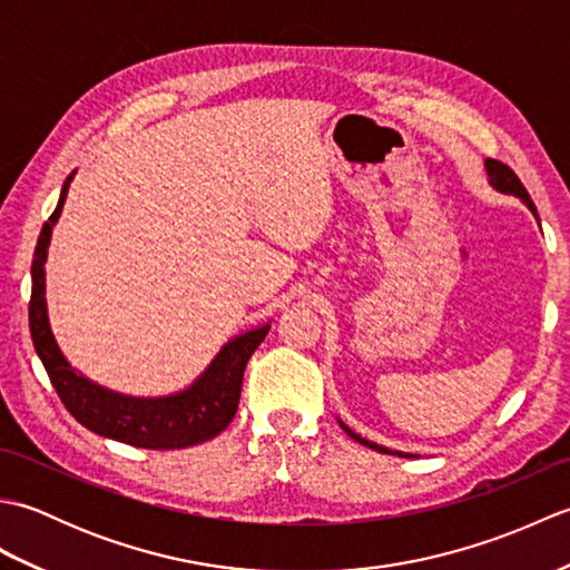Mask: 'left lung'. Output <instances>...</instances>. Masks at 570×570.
Instances as JSON below:
<instances>
[{
    "instance_id": "1",
    "label": "left lung",
    "mask_w": 570,
    "mask_h": 570,
    "mask_svg": "<svg viewBox=\"0 0 570 570\" xmlns=\"http://www.w3.org/2000/svg\"><path fill=\"white\" fill-rule=\"evenodd\" d=\"M485 168H488V174H490V184L498 188V190H502V193H512V196H517V198H522L527 205H529V210L537 215V208H534V203H531V198H529V193H527V188L522 186V180H519V176L512 171L510 166L507 164H502V161H498V159H488L485 161ZM341 426L345 429V433L350 435V439H355L357 443H362V445H367V448H372V451H380V453H392V451H386V448H382V445H377V443H372V441H365V439H360L357 433H353L350 431L345 423H341ZM396 455H404V453H396ZM409 458V455H406Z\"/></svg>"
}]
</instances>
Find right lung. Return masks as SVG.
<instances>
[{
	"label": "right lung",
	"mask_w": 570,
	"mask_h": 570,
	"mask_svg": "<svg viewBox=\"0 0 570 570\" xmlns=\"http://www.w3.org/2000/svg\"><path fill=\"white\" fill-rule=\"evenodd\" d=\"M70 178L60 190L56 210L43 225L39 242H36L31 262V301H29V328L36 355L41 357L53 390L60 402L70 411L76 421L92 433L107 439L122 441L149 451H171V448H188L215 439L235 419L239 404L242 377L254 350L269 333V325L229 341L213 365L203 372V377L190 390L164 396V399H135L115 394L105 386L85 380L80 372L72 370L63 353H60L46 313V274L43 262L51 242V229L63 210Z\"/></svg>",
	"instance_id": "add662e5"
}]
</instances>
